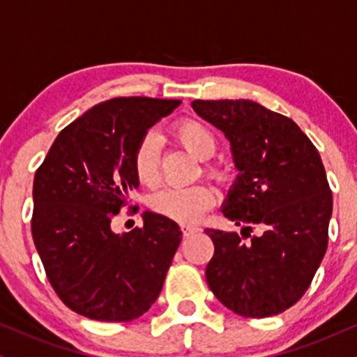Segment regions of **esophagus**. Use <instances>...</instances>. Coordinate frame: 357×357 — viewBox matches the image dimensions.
<instances>
[{
    "instance_id": "34e87169",
    "label": "esophagus",
    "mask_w": 357,
    "mask_h": 357,
    "mask_svg": "<svg viewBox=\"0 0 357 357\" xmlns=\"http://www.w3.org/2000/svg\"><path fill=\"white\" fill-rule=\"evenodd\" d=\"M181 229H183L184 236H191V234H196V232L201 231V229L196 227V225H183Z\"/></svg>"
}]
</instances>
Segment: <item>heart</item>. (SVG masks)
I'll use <instances>...</instances> for the list:
<instances>
[{"instance_id":"obj_1","label":"heart","mask_w":357,"mask_h":357,"mask_svg":"<svg viewBox=\"0 0 357 357\" xmlns=\"http://www.w3.org/2000/svg\"><path fill=\"white\" fill-rule=\"evenodd\" d=\"M178 142L196 156L207 160L215 151V135L206 123L194 119H184L173 126ZM133 171L139 183L153 184L158 178V142L153 133H146L133 151ZM207 173L215 179H224L225 173L218 166H207ZM215 201L214 189L207 184L189 188H165L151 197V207L158 214L181 224H194Z\"/></svg>"}]
</instances>
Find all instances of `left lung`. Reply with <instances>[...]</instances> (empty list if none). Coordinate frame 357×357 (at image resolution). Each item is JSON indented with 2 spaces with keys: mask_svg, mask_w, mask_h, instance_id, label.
Returning a JSON list of instances; mask_svg holds the SVG:
<instances>
[{
  "mask_svg": "<svg viewBox=\"0 0 357 357\" xmlns=\"http://www.w3.org/2000/svg\"><path fill=\"white\" fill-rule=\"evenodd\" d=\"M191 107L231 142L238 174L222 214L250 237L206 229L214 242L207 285L241 317H273L305 295L326 254L333 194L321 156L295 121L257 102ZM252 225L261 236H250Z\"/></svg>",
  "mask_w": 357,
  "mask_h": 357,
  "instance_id": "1",
  "label": "left lung"
}]
</instances>
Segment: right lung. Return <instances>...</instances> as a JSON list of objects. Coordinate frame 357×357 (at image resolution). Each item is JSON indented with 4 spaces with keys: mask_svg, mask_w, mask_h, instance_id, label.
I'll use <instances>...</instances> for the list:
<instances>
[{
    "mask_svg": "<svg viewBox=\"0 0 357 357\" xmlns=\"http://www.w3.org/2000/svg\"><path fill=\"white\" fill-rule=\"evenodd\" d=\"M181 100L116 97L57 135L34 176V245L62 303L97 321H132L155 303L181 243L179 225L146 211L143 227L112 220L138 188L133 151ZM135 207L133 212H137Z\"/></svg>",
    "mask_w": 357,
    "mask_h": 357,
    "instance_id": "1",
    "label": "right lung"
}]
</instances>
